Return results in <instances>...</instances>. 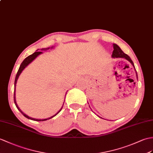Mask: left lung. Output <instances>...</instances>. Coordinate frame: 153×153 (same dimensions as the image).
Listing matches in <instances>:
<instances>
[{
	"instance_id": "obj_1",
	"label": "left lung",
	"mask_w": 153,
	"mask_h": 153,
	"mask_svg": "<svg viewBox=\"0 0 153 153\" xmlns=\"http://www.w3.org/2000/svg\"><path fill=\"white\" fill-rule=\"evenodd\" d=\"M113 53H112V57H113V58H125L126 60H128V61L131 64H132L133 66L135 68L134 62H133L132 59H130V57L128 55H126V53H124L121 50V49H120L117 44H113ZM136 76H137V74L136 70Z\"/></svg>"
}]
</instances>
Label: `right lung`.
<instances>
[{
    "instance_id": "add662e5",
    "label": "right lung",
    "mask_w": 153,
    "mask_h": 153,
    "mask_svg": "<svg viewBox=\"0 0 153 153\" xmlns=\"http://www.w3.org/2000/svg\"><path fill=\"white\" fill-rule=\"evenodd\" d=\"M42 52H41V51H36V52H34L33 54H32V55H29V56H28L27 58H25L24 59V60L22 62V63L21 64V65H20V66H19V70H18V71H17V74H16V79H15V83H14V87H15V88H14V96H13V100H14V103H15V104H16V107H17V108L18 109V110L19 111L22 113V114L26 117V118H27V119H30V120H36V121H44V120H49V119H51V118H53V117H55V115H56L58 114V113L61 111V109H62V107L61 108V109H60L59 111V112H57L56 113L55 115H54L53 116H52V117H49V118H48V119H34V118H31V117H28V116H27L26 114H25V113H23V112H22V111H21V110L19 108V107H18V105H17V103H16V94H15V93H16V83H17V79H18V77H19V75L21 74V73L22 72V71L24 70V68H25V67L27 66V65H28V64H30L32 61H33V60L36 57V56H38V55H39L40 54H41Z\"/></svg>"
}]
</instances>
